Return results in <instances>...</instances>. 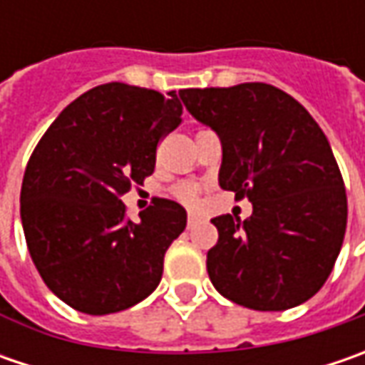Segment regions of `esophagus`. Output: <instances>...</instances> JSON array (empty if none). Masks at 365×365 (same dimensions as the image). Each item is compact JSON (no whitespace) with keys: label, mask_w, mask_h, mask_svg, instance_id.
<instances>
[{"label":"esophagus","mask_w":365,"mask_h":365,"mask_svg":"<svg viewBox=\"0 0 365 365\" xmlns=\"http://www.w3.org/2000/svg\"><path fill=\"white\" fill-rule=\"evenodd\" d=\"M199 221H201V219L197 217V215H192V213H190L189 217H187V227H189V230H192V227H195V225H197Z\"/></svg>","instance_id":"esophagus-1"}]
</instances>
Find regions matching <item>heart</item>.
<instances>
[{"mask_svg":"<svg viewBox=\"0 0 365 365\" xmlns=\"http://www.w3.org/2000/svg\"><path fill=\"white\" fill-rule=\"evenodd\" d=\"M173 195L180 203L195 205L197 203V197H199V189L195 185H189V182H180V185H176L175 189H173Z\"/></svg>","mask_w":365,"mask_h":365,"instance_id":"1","label":"heart"}]
</instances>
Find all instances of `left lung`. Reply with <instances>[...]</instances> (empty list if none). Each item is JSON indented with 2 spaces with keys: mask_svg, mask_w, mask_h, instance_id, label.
<instances>
[{
  "mask_svg": "<svg viewBox=\"0 0 365 365\" xmlns=\"http://www.w3.org/2000/svg\"><path fill=\"white\" fill-rule=\"evenodd\" d=\"M221 138L219 187L247 197V219H211L219 240L207 272L219 294L254 311H287L325 284L347 225V197L323 130L266 83L178 91Z\"/></svg>",
  "mask_w": 365,
  "mask_h": 365,
  "instance_id": "left-lung-1",
  "label": "left lung"
}]
</instances>
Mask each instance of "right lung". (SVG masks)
<instances>
[{"label":"right lung","instance_id":"1","mask_svg":"<svg viewBox=\"0 0 365 365\" xmlns=\"http://www.w3.org/2000/svg\"><path fill=\"white\" fill-rule=\"evenodd\" d=\"M180 115L176 91L107 83L64 107L40 138L21 182V225L36 270L68 307L109 315L158 287L187 211L156 199L132 221L121 195L154 173L158 142Z\"/></svg>","mask_w":365,"mask_h":365}]
</instances>
